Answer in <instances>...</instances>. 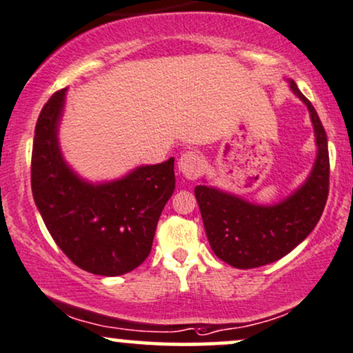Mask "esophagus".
<instances>
[{"instance_id":"34e87169","label":"esophagus","mask_w":353,"mask_h":353,"mask_svg":"<svg viewBox=\"0 0 353 353\" xmlns=\"http://www.w3.org/2000/svg\"><path fill=\"white\" fill-rule=\"evenodd\" d=\"M178 170L185 178L188 180H196L203 172V159L198 152H185L178 159Z\"/></svg>"}]
</instances>
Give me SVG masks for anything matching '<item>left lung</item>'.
Here are the masks:
<instances>
[{"label": "left lung", "mask_w": 353, "mask_h": 353, "mask_svg": "<svg viewBox=\"0 0 353 353\" xmlns=\"http://www.w3.org/2000/svg\"><path fill=\"white\" fill-rule=\"evenodd\" d=\"M290 88L310 111L317 155L306 181L276 204H255L214 186L194 188L208 241L216 256L236 268L276 262L311 234L329 194L327 136L314 106L293 80Z\"/></svg>", "instance_id": "obj_1"}]
</instances>
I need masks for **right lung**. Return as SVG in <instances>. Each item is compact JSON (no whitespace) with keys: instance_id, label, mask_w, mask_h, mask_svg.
Listing matches in <instances>:
<instances>
[{"instance_id":"obj_1","label":"right lung","mask_w":353,"mask_h":353,"mask_svg":"<svg viewBox=\"0 0 353 353\" xmlns=\"http://www.w3.org/2000/svg\"><path fill=\"white\" fill-rule=\"evenodd\" d=\"M65 93L57 91L46 103L34 130V201L52 239L77 267L93 275H124L150 254L159 217L175 190V159L141 165L112 181L83 180L60 150Z\"/></svg>"}]
</instances>
